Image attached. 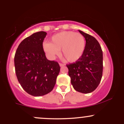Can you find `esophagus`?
Wrapping results in <instances>:
<instances>
[{
  "instance_id": "1",
  "label": "esophagus",
  "mask_w": 124,
  "mask_h": 124,
  "mask_svg": "<svg viewBox=\"0 0 124 124\" xmlns=\"http://www.w3.org/2000/svg\"><path fill=\"white\" fill-rule=\"evenodd\" d=\"M59 65H60V66H61V67H62V66H65V64L60 63H59Z\"/></svg>"
}]
</instances>
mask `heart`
<instances>
[{"instance_id": "heart-1", "label": "heart", "mask_w": 124, "mask_h": 124, "mask_svg": "<svg viewBox=\"0 0 124 124\" xmlns=\"http://www.w3.org/2000/svg\"><path fill=\"white\" fill-rule=\"evenodd\" d=\"M44 52L48 57L54 59L59 54L69 62H75L83 56L86 48L85 37L79 32L65 31L52 35L50 42L42 44Z\"/></svg>"}]
</instances>
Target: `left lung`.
Returning a JSON list of instances; mask_svg holds the SVG:
<instances>
[{
	"mask_svg": "<svg viewBox=\"0 0 124 124\" xmlns=\"http://www.w3.org/2000/svg\"><path fill=\"white\" fill-rule=\"evenodd\" d=\"M79 31L86 39L85 52L80 59L66 66L74 89L86 94L93 92L101 80L103 51L96 38L82 31Z\"/></svg>",
	"mask_w": 124,
	"mask_h": 124,
	"instance_id": "obj_1",
	"label": "left lung"
}]
</instances>
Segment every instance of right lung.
Here are the masks:
<instances>
[{
    "label": "right lung",
    "mask_w": 124,
    "mask_h": 124,
    "mask_svg": "<svg viewBox=\"0 0 124 124\" xmlns=\"http://www.w3.org/2000/svg\"><path fill=\"white\" fill-rule=\"evenodd\" d=\"M46 32L39 31L25 38L15 56L17 78L27 93L41 96L52 90L60 71L57 62L46 59L42 42Z\"/></svg>",
    "instance_id": "obj_1"
}]
</instances>
